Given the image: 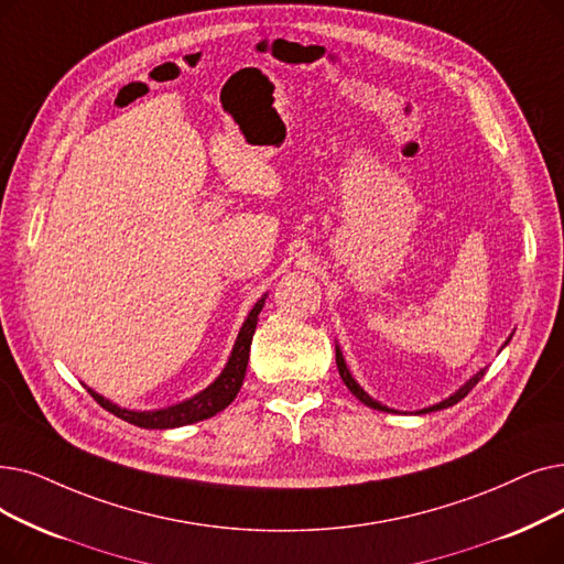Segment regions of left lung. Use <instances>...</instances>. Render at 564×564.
I'll list each match as a JSON object with an SVG mask.
<instances>
[{"mask_svg": "<svg viewBox=\"0 0 564 564\" xmlns=\"http://www.w3.org/2000/svg\"><path fill=\"white\" fill-rule=\"evenodd\" d=\"M511 338V336H509ZM509 338L505 340V346L509 343ZM502 346V348H505ZM500 348V350H502ZM336 366H338V373H340V378H343V382H346V387L352 391V394L364 403V405H369V408H373V410H382V412H397V410H391V408H387V405H382L380 401H376V399H371L369 394H366V391L361 389V384L352 378V373H350V369H348V364H346V359H343V352H340V346H336ZM484 373H486V369H479L468 382L465 384H460L452 397H447V399H443L440 403H435V405H429V408H422V410H417L414 414H426V412H433V410H445V408H449V405H454V403H458L460 399H465L468 397V391L484 378Z\"/></svg>", "mask_w": 564, "mask_h": 564, "instance_id": "left-lung-1", "label": "left lung"}]
</instances>
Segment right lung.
Returning a JSON list of instances; mask_svg holds the SVG:
<instances>
[{
	"mask_svg": "<svg viewBox=\"0 0 564 564\" xmlns=\"http://www.w3.org/2000/svg\"><path fill=\"white\" fill-rule=\"evenodd\" d=\"M267 295H262L256 306L249 311L247 321H243L237 340L232 346V352L228 357V364L224 366V371L218 373V378L205 387L198 394L175 403V405H167V408H159V410H129V408H119L117 403H112L110 399L96 394L94 389L87 387L89 394L96 399L101 408H106L108 412H112L115 417L124 420L129 424H135L140 429H180L186 424H195V422H203L214 417L216 412L226 410L235 397L239 394L243 376H247V364H249V352H251V340L256 334V325H258V313L264 306Z\"/></svg>",
	"mask_w": 564,
	"mask_h": 564,
	"instance_id": "obj_1",
	"label": "right lung"
}]
</instances>
